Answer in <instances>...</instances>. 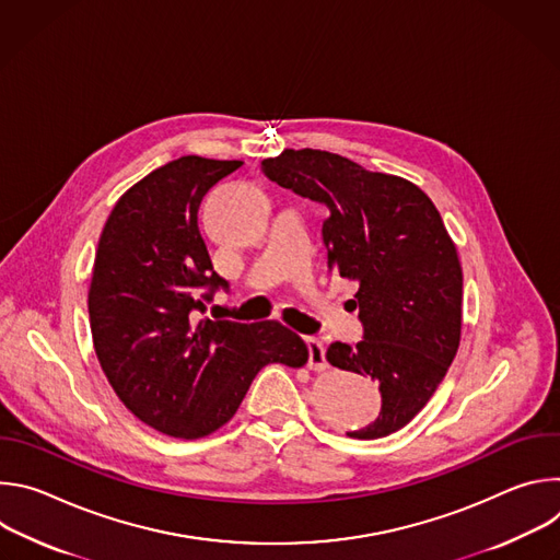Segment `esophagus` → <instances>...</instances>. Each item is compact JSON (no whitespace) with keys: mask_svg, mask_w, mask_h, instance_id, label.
Masks as SVG:
<instances>
[{"mask_svg":"<svg viewBox=\"0 0 560 560\" xmlns=\"http://www.w3.org/2000/svg\"><path fill=\"white\" fill-rule=\"evenodd\" d=\"M307 352H310V361L307 365L314 370V372H324L328 368V361H326V346L324 341L318 339H307Z\"/></svg>","mask_w":560,"mask_h":560,"instance_id":"1","label":"esophagus"}]
</instances>
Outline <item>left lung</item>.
Returning <instances> with one entry per match:
<instances>
[{"instance_id":"8db88e82","label":"left lung","mask_w":560,"mask_h":560,"mask_svg":"<svg viewBox=\"0 0 560 560\" xmlns=\"http://www.w3.org/2000/svg\"><path fill=\"white\" fill-rule=\"evenodd\" d=\"M261 168L279 186L330 208L328 270L359 283L363 339L332 343L326 359L372 376L383 406L348 436L370 441L401 430L425 408L460 343L463 270L436 206L412 182L328 150L288 148Z\"/></svg>"}]
</instances>
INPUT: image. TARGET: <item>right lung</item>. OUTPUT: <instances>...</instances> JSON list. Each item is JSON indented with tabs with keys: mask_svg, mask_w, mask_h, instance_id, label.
<instances>
[{
	"mask_svg": "<svg viewBox=\"0 0 560 560\" xmlns=\"http://www.w3.org/2000/svg\"><path fill=\"white\" fill-rule=\"evenodd\" d=\"M242 162L186 154L152 171L115 203L95 255L89 314L95 354L119 401L175 439L225 425L268 363L303 368L307 346L279 322H210L199 290L212 270L197 228L203 195Z\"/></svg>",
	"mask_w": 560,
	"mask_h": 560,
	"instance_id": "add662e5",
	"label": "right lung"
}]
</instances>
